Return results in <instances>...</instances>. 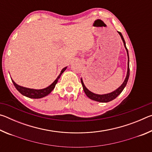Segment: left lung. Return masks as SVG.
Instances as JSON below:
<instances>
[{
  "instance_id": "8db88e82",
  "label": "left lung",
  "mask_w": 152,
  "mask_h": 152,
  "mask_svg": "<svg viewBox=\"0 0 152 152\" xmlns=\"http://www.w3.org/2000/svg\"><path fill=\"white\" fill-rule=\"evenodd\" d=\"M118 33H119V35L121 36V39L123 42V44H124V47H125L126 51H127V53L128 62H127V75H126L125 80L123 81V84L119 87V88H117L116 90H115L114 91L110 92V93L104 94H95V93H94V92L90 91L85 86V85H84L83 80H82V78H81V83H82V87H83V90H84V92H85L86 95L90 99L93 100V101L100 102H108L109 101H113V100H114L115 99H116V98L119 96L121 93L122 91H123V89L125 88V87L126 86V85H127V83L128 80H129V58L128 50L127 49V47H126V43H125L124 38H123L121 33L118 31Z\"/></svg>"
}]
</instances>
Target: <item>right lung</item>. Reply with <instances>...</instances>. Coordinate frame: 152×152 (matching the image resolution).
I'll return each instance as SVG.
<instances>
[{
  "label": "right lung",
  "mask_w": 152,
  "mask_h": 152,
  "mask_svg": "<svg viewBox=\"0 0 152 152\" xmlns=\"http://www.w3.org/2000/svg\"><path fill=\"white\" fill-rule=\"evenodd\" d=\"M66 68L67 67H65V68H64L62 70H61V71L60 72V74H59V76L57 77V78L55 80L54 82H53L52 84H50L49 86L43 89L29 88H26V87L19 86L17 84L15 83L13 80H12H12V83H13L15 88H16V89L20 92V94L23 95V96L30 98V99H41V98L48 96V95L49 94H50L51 92L54 89L56 84H57L58 80L60 79L61 75L66 70Z\"/></svg>",
  "instance_id": "right-lung-1"
}]
</instances>
